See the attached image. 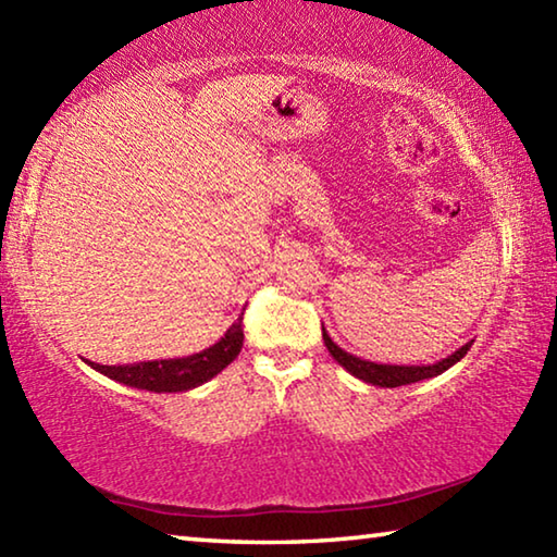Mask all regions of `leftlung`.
<instances>
[{
	"mask_svg": "<svg viewBox=\"0 0 557 557\" xmlns=\"http://www.w3.org/2000/svg\"><path fill=\"white\" fill-rule=\"evenodd\" d=\"M322 336H324V344L329 348V354L334 356V361L338 366H344V369L356 375L358 381L363 383H371V385H379V388H398V385H408V383H418V381H425V379H435V375L445 373L447 369H451L457 361L467 356L471 342H467L461 348H457L455 354H449L447 358H442L437 363H422V366H395V363H373V361H366V358H358L354 354L344 351L342 346H336L332 342V336L326 334V329L322 324Z\"/></svg>",
	"mask_w": 557,
	"mask_h": 557,
	"instance_id": "left-lung-1",
	"label": "left lung"
}]
</instances>
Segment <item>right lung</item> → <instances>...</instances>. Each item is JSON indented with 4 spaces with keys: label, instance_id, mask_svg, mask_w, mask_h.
Segmentation results:
<instances>
[{
    "label": "right lung",
    "instance_id": "right-lung-1",
    "mask_svg": "<svg viewBox=\"0 0 557 557\" xmlns=\"http://www.w3.org/2000/svg\"><path fill=\"white\" fill-rule=\"evenodd\" d=\"M243 348V314L235 319L228 332H225L213 346L203 348L199 354L182 358H162V361H139L125 366H100L86 358L90 369L100 371L108 379L125 383L129 388H143L152 393H184L199 388L201 383L219 375L225 366L235 361Z\"/></svg>",
    "mask_w": 557,
    "mask_h": 557
}]
</instances>
